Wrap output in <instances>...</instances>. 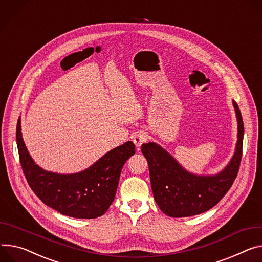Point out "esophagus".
Segmentation results:
<instances>
[{
	"label": "esophagus",
	"mask_w": 262,
	"mask_h": 262,
	"mask_svg": "<svg viewBox=\"0 0 262 262\" xmlns=\"http://www.w3.org/2000/svg\"><path fill=\"white\" fill-rule=\"evenodd\" d=\"M148 138V134L144 131H137L134 135H133V143L135 144L137 150H139L140 146H142Z\"/></svg>",
	"instance_id": "esophagus-1"
}]
</instances>
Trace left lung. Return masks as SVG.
I'll use <instances>...</instances> for the list:
<instances>
[{"label": "left lung", "instance_id": "obj_1", "mask_svg": "<svg viewBox=\"0 0 262 262\" xmlns=\"http://www.w3.org/2000/svg\"><path fill=\"white\" fill-rule=\"evenodd\" d=\"M237 143L229 164L216 174L197 175L186 170L162 146L150 142L142 146L149 164L155 203L170 217H188L212 209L232 187L243 155L244 122L235 100Z\"/></svg>", "mask_w": 262, "mask_h": 262}]
</instances>
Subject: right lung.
I'll use <instances>...</instances> for the list:
<instances>
[{
  "instance_id": "obj_1",
  "label": "right lung",
  "mask_w": 262,
  "mask_h": 262,
  "mask_svg": "<svg viewBox=\"0 0 262 262\" xmlns=\"http://www.w3.org/2000/svg\"><path fill=\"white\" fill-rule=\"evenodd\" d=\"M21 130L18 117L16 145L19 162L28 185L46 206L74 218L91 219L107 212L114 200L120 172L135 153L132 142L110 150L83 171L61 174L46 171L34 163Z\"/></svg>"
}]
</instances>
